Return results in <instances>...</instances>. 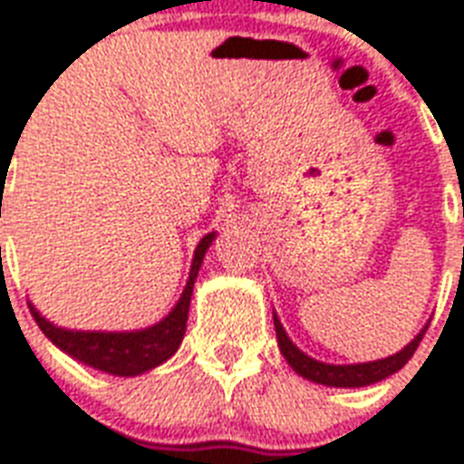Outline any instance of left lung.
I'll list each match as a JSON object with an SVG mask.
<instances>
[{"mask_svg": "<svg viewBox=\"0 0 464 464\" xmlns=\"http://www.w3.org/2000/svg\"><path fill=\"white\" fill-rule=\"evenodd\" d=\"M426 327H429V323L424 324V330H419V334L411 339L410 344L400 349L397 353H392V356H385V359L366 361V363H324V361H317L308 356V353H304L291 342L286 330H284L282 320L275 313L276 342H279V352L286 359V363L301 378L317 382V385H327V388H363V385L385 381L388 375L397 373L411 359V353L417 352L419 342L424 337Z\"/></svg>", "mask_w": 464, "mask_h": 464, "instance_id": "left-lung-1", "label": "left lung"}]
</instances>
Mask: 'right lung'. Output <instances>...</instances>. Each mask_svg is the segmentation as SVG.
<instances>
[{"label":"right lung","instance_id":"1","mask_svg":"<svg viewBox=\"0 0 464 464\" xmlns=\"http://www.w3.org/2000/svg\"><path fill=\"white\" fill-rule=\"evenodd\" d=\"M217 238V231L207 233L195 247V257L189 265V276L185 289H182L178 304L168 313L163 320L156 324H149L144 330H127V332H101V330H67L50 323L47 317L40 315V310L28 304L35 323L43 330L54 346H60L62 352L69 353L72 359L82 361L83 366L96 368L103 373L120 375V378H132L160 366L178 352L185 330H188V313L189 298L195 289L197 275L202 267V260L209 250L211 240Z\"/></svg>","mask_w":464,"mask_h":464}]
</instances>
